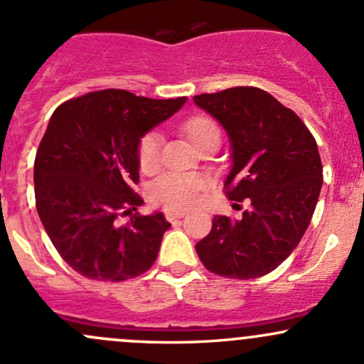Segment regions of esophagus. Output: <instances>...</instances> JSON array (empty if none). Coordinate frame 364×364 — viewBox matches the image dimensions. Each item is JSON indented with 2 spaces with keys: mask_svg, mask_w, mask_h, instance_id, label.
Segmentation results:
<instances>
[{
  "mask_svg": "<svg viewBox=\"0 0 364 364\" xmlns=\"http://www.w3.org/2000/svg\"><path fill=\"white\" fill-rule=\"evenodd\" d=\"M185 216H186V211H176V209H169V211H166V218L169 221L178 220V218H185Z\"/></svg>",
  "mask_w": 364,
  "mask_h": 364,
  "instance_id": "obj_1",
  "label": "esophagus"
}]
</instances>
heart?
Returning <instances> with one entry per match:
<instances>
[{
	"label": "heart",
	"mask_w": 364,
	"mask_h": 364,
	"mask_svg": "<svg viewBox=\"0 0 364 364\" xmlns=\"http://www.w3.org/2000/svg\"><path fill=\"white\" fill-rule=\"evenodd\" d=\"M188 139L195 144V148L208 139L213 134H220L216 124L208 117H193L183 125ZM164 139L159 132H148L141 137L137 146V160H139L141 171L153 172L160 166V155H162ZM205 179L193 174H179L171 172L156 179L151 186V198L167 209H185L197 200L198 193L205 188Z\"/></svg>",
	"instance_id": "b5f03b06"
}]
</instances>
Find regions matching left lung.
<instances>
[{
  "instance_id": "left-lung-1",
  "label": "left lung",
  "mask_w": 364,
  "mask_h": 364,
  "mask_svg": "<svg viewBox=\"0 0 364 364\" xmlns=\"http://www.w3.org/2000/svg\"><path fill=\"white\" fill-rule=\"evenodd\" d=\"M193 101L227 131L232 169L225 188L230 200L247 202L239 220L214 216L195 250L221 277H262L291 255L311 223L323 186L317 143L296 113L256 87Z\"/></svg>"
}]
</instances>
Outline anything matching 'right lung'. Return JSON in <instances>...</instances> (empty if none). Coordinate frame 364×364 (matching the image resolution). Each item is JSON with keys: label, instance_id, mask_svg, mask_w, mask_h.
Instances as JSON below:
<instances>
[{"label": "right lung", "instance_id": "1", "mask_svg": "<svg viewBox=\"0 0 364 364\" xmlns=\"http://www.w3.org/2000/svg\"><path fill=\"white\" fill-rule=\"evenodd\" d=\"M185 102L106 89L53 112L34 159L36 211L64 262L83 277L127 281L155 263L171 223L162 213H136L143 204L134 192L137 146Z\"/></svg>", "mask_w": 364, "mask_h": 364}]
</instances>
